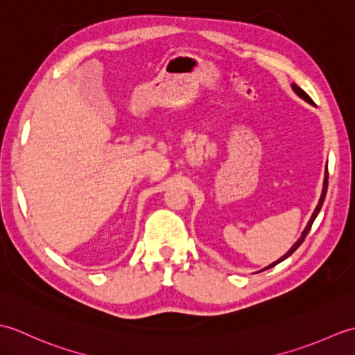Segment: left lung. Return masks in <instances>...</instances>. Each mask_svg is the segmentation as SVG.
<instances>
[{"instance_id":"left-lung-1","label":"left lung","mask_w":355,"mask_h":355,"mask_svg":"<svg viewBox=\"0 0 355 355\" xmlns=\"http://www.w3.org/2000/svg\"><path fill=\"white\" fill-rule=\"evenodd\" d=\"M291 88H293V92L294 93H296L299 97H300V99H304L305 102H308V103H311V105H314V102L311 101V97L310 96H308L305 92H304V89L302 88H300V87H297L296 84H291ZM327 189H328V168L325 169V178H323V187H322V195H320V198H319V202H318V206H315V209H314V212H313V215H311V218H310V221H308L306 223V225H305V229H304V232H302V235H300L299 236V239L296 241V243H294L293 245H291V248H290V250L288 252H286L284 256H282V258H279L277 261H275L273 263H270V266H267L266 268H262L261 271H263V270H268V268H271V267H275V266H277V263L279 262H282L284 259H286V258H288V256H291L294 252H296L297 250V248H299V245L300 244H302L304 243V239L306 238V235H308V232H310V229H311V225H313V223H314V220H315V216H318L319 215V212H320V209H322V205H323V201H325V197H327ZM258 273H259V271H258Z\"/></svg>"}]
</instances>
